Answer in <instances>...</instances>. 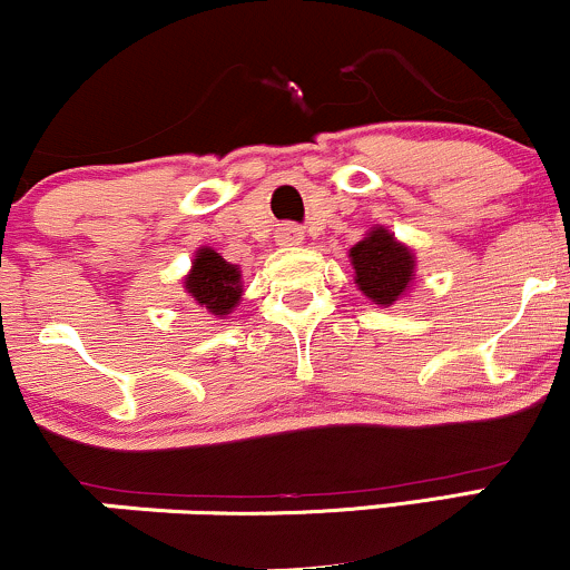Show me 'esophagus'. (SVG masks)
Listing matches in <instances>:
<instances>
[{"instance_id": "1", "label": "esophagus", "mask_w": 570, "mask_h": 570, "mask_svg": "<svg viewBox=\"0 0 570 570\" xmlns=\"http://www.w3.org/2000/svg\"><path fill=\"white\" fill-rule=\"evenodd\" d=\"M276 240L281 246H299L305 240V233H303V227H297V225H284V227H278Z\"/></svg>"}]
</instances>
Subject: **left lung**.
Here are the masks:
<instances>
[{"instance_id": "1", "label": "left lung", "mask_w": 570, "mask_h": 570, "mask_svg": "<svg viewBox=\"0 0 570 570\" xmlns=\"http://www.w3.org/2000/svg\"><path fill=\"white\" fill-rule=\"evenodd\" d=\"M348 257L358 292L375 305L391 307L415 284V252L389 227H370Z\"/></svg>"}]
</instances>
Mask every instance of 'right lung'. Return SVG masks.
Returning <instances> with one entry per match:
<instances>
[{"instance_id":"add662e5","label":"right lung","mask_w":570,"mask_h":570,"mask_svg":"<svg viewBox=\"0 0 570 570\" xmlns=\"http://www.w3.org/2000/svg\"><path fill=\"white\" fill-rule=\"evenodd\" d=\"M185 292L195 299V305L206 307L212 316L227 318L244 297V281L240 267L227 263L212 246H200L195 252L193 267L185 278Z\"/></svg>"}]
</instances>
